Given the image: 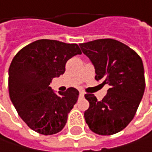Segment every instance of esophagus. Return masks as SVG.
Segmentation results:
<instances>
[{
	"label": "esophagus",
	"instance_id": "34e87169",
	"mask_svg": "<svg viewBox=\"0 0 152 152\" xmlns=\"http://www.w3.org/2000/svg\"><path fill=\"white\" fill-rule=\"evenodd\" d=\"M80 97H82V98L84 97V93L83 92H80Z\"/></svg>",
	"mask_w": 152,
	"mask_h": 152
}]
</instances>
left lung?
Masks as SVG:
<instances>
[{"label":"left lung","instance_id":"8db88e82","mask_svg":"<svg viewBox=\"0 0 152 152\" xmlns=\"http://www.w3.org/2000/svg\"><path fill=\"white\" fill-rule=\"evenodd\" d=\"M94 65L95 80L109 88L102 101L86 94L89 107L84 118L89 129L99 135H112L127 126L141 102L145 70L141 58L125 44L103 39L79 45Z\"/></svg>","mask_w":152,"mask_h":152}]
</instances>
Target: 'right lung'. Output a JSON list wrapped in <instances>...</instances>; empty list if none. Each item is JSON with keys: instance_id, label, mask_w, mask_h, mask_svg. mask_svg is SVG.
<instances>
[{"instance_id": "right-lung-1", "label": "right lung", "mask_w": 152, "mask_h": 152, "mask_svg": "<svg viewBox=\"0 0 152 152\" xmlns=\"http://www.w3.org/2000/svg\"><path fill=\"white\" fill-rule=\"evenodd\" d=\"M77 54L82 51L76 44L39 39L15 55L8 70L9 96L18 114L31 130L52 135L64 127L79 91L69 88L57 94L50 84L64 73L66 62Z\"/></svg>"}]
</instances>
